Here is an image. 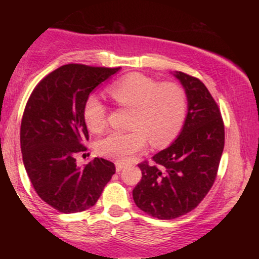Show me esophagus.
<instances>
[{
  "instance_id": "34e87169",
  "label": "esophagus",
  "mask_w": 259,
  "mask_h": 259,
  "mask_svg": "<svg viewBox=\"0 0 259 259\" xmlns=\"http://www.w3.org/2000/svg\"><path fill=\"white\" fill-rule=\"evenodd\" d=\"M123 163H120V162H117L115 163V169H117V171H120L121 169H123Z\"/></svg>"
}]
</instances>
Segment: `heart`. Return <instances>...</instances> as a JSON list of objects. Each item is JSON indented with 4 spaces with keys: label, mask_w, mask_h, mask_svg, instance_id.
Returning a JSON list of instances; mask_svg holds the SVG:
<instances>
[{
    "label": "heart",
    "mask_w": 259,
    "mask_h": 259,
    "mask_svg": "<svg viewBox=\"0 0 259 259\" xmlns=\"http://www.w3.org/2000/svg\"><path fill=\"white\" fill-rule=\"evenodd\" d=\"M109 95L117 105L132 109L126 133L112 132L97 142V152L118 162H127L146 145L154 147L170 144L179 135L187 113V94L180 84L159 82L150 76L133 73L113 82ZM108 108L91 95L84 106V119L92 133L107 126Z\"/></svg>",
    "instance_id": "1"
}]
</instances>
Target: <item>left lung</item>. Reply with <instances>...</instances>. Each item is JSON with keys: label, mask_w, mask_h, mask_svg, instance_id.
<instances>
[{"label": "left lung", "mask_w": 259, "mask_h": 259, "mask_svg": "<svg viewBox=\"0 0 259 259\" xmlns=\"http://www.w3.org/2000/svg\"><path fill=\"white\" fill-rule=\"evenodd\" d=\"M187 94V115L170 146L140 163V183L133 197L142 212L154 218L175 219L195 209L214 184L224 150L221 109L200 79L175 74Z\"/></svg>", "instance_id": "obj_1"}]
</instances>
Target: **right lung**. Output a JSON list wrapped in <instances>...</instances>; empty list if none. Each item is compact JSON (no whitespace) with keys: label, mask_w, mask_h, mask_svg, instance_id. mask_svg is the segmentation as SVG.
Segmentation results:
<instances>
[{"label":"right lung","mask_w":259,"mask_h":259,"mask_svg":"<svg viewBox=\"0 0 259 259\" xmlns=\"http://www.w3.org/2000/svg\"><path fill=\"white\" fill-rule=\"evenodd\" d=\"M119 69L62 65L35 86L26 102L20 125L23 162L38 197L58 212L89 209L115 173L114 163L97 157L80 168L75 156L88 150L89 95Z\"/></svg>","instance_id":"add662e5"}]
</instances>
